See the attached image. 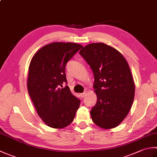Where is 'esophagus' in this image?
I'll return each mask as SVG.
<instances>
[{"instance_id":"esophagus-1","label":"esophagus","mask_w":157,"mask_h":157,"mask_svg":"<svg viewBox=\"0 0 157 157\" xmlns=\"http://www.w3.org/2000/svg\"><path fill=\"white\" fill-rule=\"evenodd\" d=\"M86 94H87V92L85 91V92H83V93H81L80 95H81V96H82V98H84V96L86 95Z\"/></svg>"}]
</instances>
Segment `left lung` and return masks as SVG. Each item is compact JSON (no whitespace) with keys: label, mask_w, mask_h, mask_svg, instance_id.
Returning <instances> with one entry per match:
<instances>
[{"label":"left lung","mask_w":157,"mask_h":157,"mask_svg":"<svg viewBox=\"0 0 157 157\" xmlns=\"http://www.w3.org/2000/svg\"><path fill=\"white\" fill-rule=\"evenodd\" d=\"M94 77L97 101L90 111L93 122L111 129L121 123L131 109L135 85L128 62L118 51L104 43H92L79 51Z\"/></svg>","instance_id":"8db88e82"}]
</instances>
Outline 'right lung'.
<instances>
[{"instance_id":"add662e5","label":"right lung","mask_w":157,"mask_h":157,"mask_svg":"<svg viewBox=\"0 0 157 157\" xmlns=\"http://www.w3.org/2000/svg\"><path fill=\"white\" fill-rule=\"evenodd\" d=\"M83 46L76 43L53 42L33 56L29 67L28 90L38 115L48 126L63 128L75 117L80 100L67 84L65 66Z\"/></svg>"}]
</instances>
